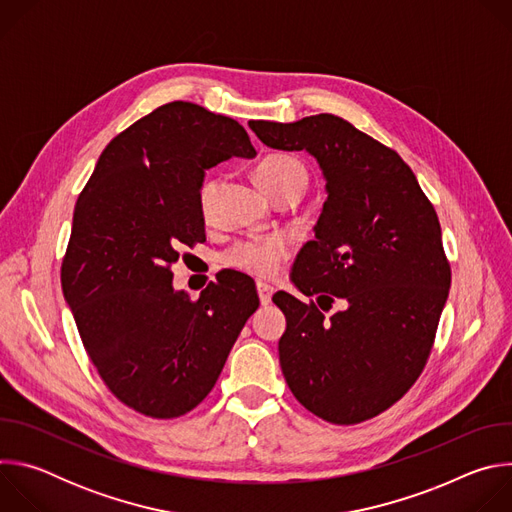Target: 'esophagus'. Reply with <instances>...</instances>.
Returning a JSON list of instances; mask_svg holds the SVG:
<instances>
[{
  "label": "esophagus",
  "instance_id": "obj_1",
  "mask_svg": "<svg viewBox=\"0 0 512 512\" xmlns=\"http://www.w3.org/2000/svg\"><path fill=\"white\" fill-rule=\"evenodd\" d=\"M257 294H259V302L261 306H267L271 302V296H273V287L267 285V283H257Z\"/></svg>",
  "mask_w": 512,
  "mask_h": 512
}]
</instances>
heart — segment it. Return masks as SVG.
Segmentation results:
<instances>
[{
  "instance_id": "1",
  "label": "heart",
  "mask_w": 512,
  "mask_h": 512,
  "mask_svg": "<svg viewBox=\"0 0 512 512\" xmlns=\"http://www.w3.org/2000/svg\"><path fill=\"white\" fill-rule=\"evenodd\" d=\"M255 176H257V182L261 184V188L271 198H279L289 192L304 194V190L308 186V172L302 166V162H298L291 156H283V154L267 156L257 166ZM212 186L214 184L208 182L200 190L202 206H206ZM287 255H289V245L283 237H265V239L237 243L235 247H231L225 253L223 259L227 265L241 269L245 273L257 275V277H269L279 269V265L283 263V259Z\"/></svg>"
}]
</instances>
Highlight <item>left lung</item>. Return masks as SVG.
<instances>
[{"label":"left lung","mask_w":512,"mask_h":512,"mask_svg":"<svg viewBox=\"0 0 512 512\" xmlns=\"http://www.w3.org/2000/svg\"><path fill=\"white\" fill-rule=\"evenodd\" d=\"M275 150L312 154L326 178L316 239L291 281L318 304L349 308L326 319L314 302L273 296L287 328L279 364L287 387L336 425L367 421L397 403L421 375L452 283L440 221L401 156L342 117L249 121Z\"/></svg>","instance_id":"left-lung-1"}]
</instances>
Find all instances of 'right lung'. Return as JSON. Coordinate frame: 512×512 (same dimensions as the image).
I'll use <instances>...</instances> for the list:
<instances>
[{
	"label": "right lung",
	"mask_w": 512,
	"mask_h": 512,
	"mask_svg": "<svg viewBox=\"0 0 512 512\" xmlns=\"http://www.w3.org/2000/svg\"><path fill=\"white\" fill-rule=\"evenodd\" d=\"M255 154L235 119L174 101L109 141L77 200L62 294L97 373L137 413L192 411L259 308L239 271L218 273L198 300L172 287L178 247L206 241L204 172Z\"/></svg>",
	"instance_id": "obj_1"
}]
</instances>
